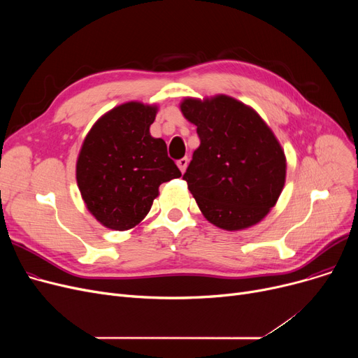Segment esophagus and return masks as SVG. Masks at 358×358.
Listing matches in <instances>:
<instances>
[{
  "instance_id": "obj_1",
  "label": "esophagus",
  "mask_w": 358,
  "mask_h": 358,
  "mask_svg": "<svg viewBox=\"0 0 358 358\" xmlns=\"http://www.w3.org/2000/svg\"><path fill=\"white\" fill-rule=\"evenodd\" d=\"M177 165H178V168H180V171L184 173L187 165H189V158H181V159H178V161H177Z\"/></svg>"
}]
</instances>
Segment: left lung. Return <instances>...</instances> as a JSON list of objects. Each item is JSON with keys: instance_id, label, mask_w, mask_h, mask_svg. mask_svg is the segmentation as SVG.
Wrapping results in <instances>:
<instances>
[{"instance_id": "8db88e82", "label": "left lung", "mask_w": 358, "mask_h": 358, "mask_svg": "<svg viewBox=\"0 0 358 358\" xmlns=\"http://www.w3.org/2000/svg\"><path fill=\"white\" fill-rule=\"evenodd\" d=\"M197 126L200 146L182 180L203 216L215 227L239 231L264 219L286 181V157L258 113L229 96L180 104Z\"/></svg>"}]
</instances>
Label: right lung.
<instances>
[{
	"label": "right lung",
	"mask_w": 358,
	"mask_h": 358,
	"mask_svg": "<svg viewBox=\"0 0 358 358\" xmlns=\"http://www.w3.org/2000/svg\"><path fill=\"white\" fill-rule=\"evenodd\" d=\"M158 107L120 104L101 116L84 139L77 182L90 213L115 231L135 228L158 197L159 185L181 177L161 138L149 127Z\"/></svg>",
	"instance_id": "obj_1"
}]
</instances>
